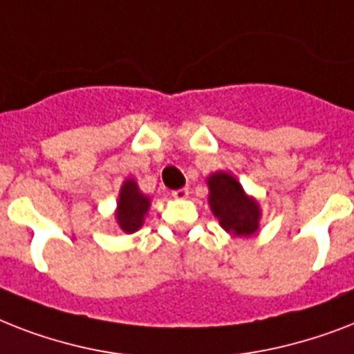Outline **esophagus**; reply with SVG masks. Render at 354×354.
<instances>
[{"mask_svg":"<svg viewBox=\"0 0 354 354\" xmlns=\"http://www.w3.org/2000/svg\"><path fill=\"white\" fill-rule=\"evenodd\" d=\"M172 196L176 200H183L189 196V189L187 187H182V189H176V191H172Z\"/></svg>","mask_w":354,"mask_h":354,"instance_id":"34e87169","label":"esophagus"}]
</instances>
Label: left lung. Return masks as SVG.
<instances>
[{
	"instance_id": "1",
	"label": "left lung",
	"mask_w": 354,
	"mask_h": 354,
	"mask_svg": "<svg viewBox=\"0 0 354 354\" xmlns=\"http://www.w3.org/2000/svg\"><path fill=\"white\" fill-rule=\"evenodd\" d=\"M209 205L227 233L250 236L259 230L261 207L253 196H248L236 178L230 172H213L207 176Z\"/></svg>"
}]
</instances>
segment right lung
<instances>
[{
    "label": "right lung",
    "mask_w": 354,
    "mask_h": 354,
    "mask_svg": "<svg viewBox=\"0 0 354 354\" xmlns=\"http://www.w3.org/2000/svg\"><path fill=\"white\" fill-rule=\"evenodd\" d=\"M149 207L150 198L139 191L138 182L132 178L124 180L121 191H119L118 209H115V221L122 232H138L139 227L143 226L145 215L149 213Z\"/></svg>",
    "instance_id": "obj_1"
}]
</instances>
